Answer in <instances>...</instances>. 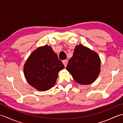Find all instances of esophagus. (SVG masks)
<instances>
[{"mask_svg":"<svg viewBox=\"0 0 123 123\" xmlns=\"http://www.w3.org/2000/svg\"><path fill=\"white\" fill-rule=\"evenodd\" d=\"M68 61L67 60H63V61H62V62H63L64 67L67 66V65L68 64Z\"/></svg>","mask_w":123,"mask_h":123,"instance_id":"esophagus-1","label":"esophagus"}]
</instances>
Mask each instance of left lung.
<instances>
[{
    "label": "left lung",
    "mask_w": 123,
    "mask_h": 123,
    "mask_svg": "<svg viewBox=\"0 0 123 123\" xmlns=\"http://www.w3.org/2000/svg\"><path fill=\"white\" fill-rule=\"evenodd\" d=\"M100 68V60L98 55L80 44L75 46L66 69L77 82L89 85L98 76Z\"/></svg>",
    "instance_id": "obj_1"
}]
</instances>
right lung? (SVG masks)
<instances>
[{
	"mask_svg": "<svg viewBox=\"0 0 123 123\" xmlns=\"http://www.w3.org/2000/svg\"><path fill=\"white\" fill-rule=\"evenodd\" d=\"M64 68L51 46L38 48L31 54L24 67L27 82L39 91H46L55 83L58 73Z\"/></svg>",
	"mask_w": 123,
	"mask_h": 123,
	"instance_id": "right-lung-1",
	"label": "right lung"
}]
</instances>
